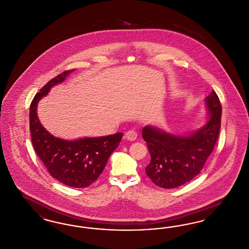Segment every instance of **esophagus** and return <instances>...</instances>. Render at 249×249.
Here are the masks:
<instances>
[{"instance_id":"34e87169","label":"esophagus","mask_w":249,"mask_h":249,"mask_svg":"<svg viewBox=\"0 0 249 249\" xmlns=\"http://www.w3.org/2000/svg\"><path fill=\"white\" fill-rule=\"evenodd\" d=\"M137 136H138L137 131L133 129H129L125 134V137L129 140V141H135V140L137 139Z\"/></svg>"}]
</instances>
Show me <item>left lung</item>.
<instances>
[{"mask_svg": "<svg viewBox=\"0 0 249 249\" xmlns=\"http://www.w3.org/2000/svg\"><path fill=\"white\" fill-rule=\"evenodd\" d=\"M208 123L189 136H176L145 126L142 138L151 155L145 172L162 188H176L197 176L215 147L221 121V105L215 90L206 98Z\"/></svg>", "mask_w": 249, "mask_h": 249, "instance_id": "1", "label": "left lung"}]
</instances>
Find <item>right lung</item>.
I'll list each match as a JSON object with an SVG mask.
<instances>
[{
	"label": "right lung",
	"instance_id": "add662e5",
	"mask_svg": "<svg viewBox=\"0 0 249 249\" xmlns=\"http://www.w3.org/2000/svg\"><path fill=\"white\" fill-rule=\"evenodd\" d=\"M73 70H66L49 80L34 96L30 108V136L36 154L53 178L70 187L85 188L99 178L123 133L66 141L53 136L42 127L37 116L38 102Z\"/></svg>",
	"mask_w": 249,
	"mask_h": 249
}]
</instances>
